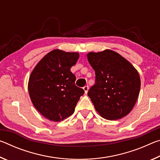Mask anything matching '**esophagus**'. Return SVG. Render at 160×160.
<instances>
[{
  "label": "esophagus",
  "mask_w": 160,
  "mask_h": 160,
  "mask_svg": "<svg viewBox=\"0 0 160 160\" xmlns=\"http://www.w3.org/2000/svg\"><path fill=\"white\" fill-rule=\"evenodd\" d=\"M83 90H84V91H85V94L88 93V90H89L88 86V85H85V86L83 88Z\"/></svg>",
  "instance_id": "obj_1"
}]
</instances>
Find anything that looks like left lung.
I'll return each mask as SVG.
<instances>
[{"label":"left lung","mask_w":160,"mask_h":160,"mask_svg":"<svg viewBox=\"0 0 160 160\" xmlns=\"http://www.w3.org/2000/svg\"><path fill=\"white\" fill-rule=\"evenodd\" d=\"M95 71V84L88 91L102 117L118 120L131 112L139 95L140 78L135 67L120 54L106 49L88 53Z\"/></svg>","instance_id":"8db88e82"}]
</instances>
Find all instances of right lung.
<instances>
[{"label": "right lung", "mask_w": 160, "mask_h": 160, "mask_svg": "<svg viewBox=\"0 0 160 160\" xmlns=\"http://www.w3.org/2000/svg\"><path fill=\"white\" fill-rule=\"evenodd\" d=\"M79 58L77 52L54 49L39 61L31 72L28 91L32 104L45 118L55 122L71 116L85 92L75 85L70 71Z\"/></svg>", "instance_id": "right-lung-1"}]
</instances>
